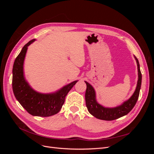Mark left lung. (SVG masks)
<instances>
[{"label": "left lung", "mask_w": 154, "mask_h": 154, "mask_svg": "<svg viewBox=\"0 0 154 154\" xmlns=\"http://www.w3.org/2000/svg\"><path fill=\"white\" fill-rule=\"evenodd\" d=\"M134 58L136 60L138 69V81L137 87L133 95L127 101H125L122 105L114 107V108H106V107H104L100 105L96 101V92L94 88L88 82H85L87 85L85 92L86 106L89 113L94 116L95 118L106 121L114 120L127 115L134 108L138 100L142 80V75L139 61L135 56Z\"/></svg>", "instance_id": "obj_1"}]
</instances>
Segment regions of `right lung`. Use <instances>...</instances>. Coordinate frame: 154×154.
I'll use <instances>...</instances> for the list:
<instances>
[{"instance_id": "obj_1", "label": "right lung", "mask_w": 154, "mask_h": 154, "mask_svg": "<svg viewBox=\"0 0 154 154\" xmlns=\"http://www.w3.org/2000/svg\"><path fill=\"white\" fill-rule=\"evenodd\" d=\"M35 40L27 43L17 56L13 67L12 87L14 95L27 112L35 116L49 117L57 114L62 109L66 96L77 81L64 86L57 92L42 94L35 91L30 87L24 76L23 66L27 47Z\"/></svg>"}]
</instances>
